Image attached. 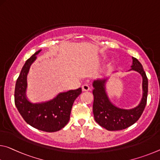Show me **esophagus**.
Returning <instances> with one entry per match:
<instances>
[{"instance_id":"obj_1","label":"esophagus","mask_w":160,"mask_h":160,"mask_svg":"<svg viewBox=\"0 0 160 160\" xmlns=\"http://www.w3.org/2000/svg\"><path fill=\"white\" fill-rule=\"evenodd\" d=\"M82 91H84V92H86V91H88V90H90L89 85H87V84L83 85L82 86Z\"/></svg>"}]
</instances>
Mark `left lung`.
<instances>
[{"mask_svg": "<svg viewBox=\"0 0 160 160\" xmlns=\"http://www.w3.org/2000/svg\"><path fill=\"white\" fill-rule=\"evenodd\" d=\"M132 64L130 70H134L142 78V97L137 107L123 109L117 107L111 102L106 92V82L108 78L94 80L93 86V114L95 120L110 131L121 130L132 125L139 120L147 104L148 92V80L142 65L137 58L132 57Z\"/></svg>", "mask_w": 160, "mask_h": 160, "instance_id": "left-lung-1", "label": "left lung"}]
</instances>
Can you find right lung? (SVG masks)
<instances>
[{"label":"right lung","mask_w":160,"mask_h":160,"mask_svg":"<svg viewBox=\"0 0 160 160\" xmlns=\"http://www.w3.org/2000/svg\"><path fill=\"white\" fill-rule=\"evenodd\" d=\"M40 51L41 50L35 52L26 60L22 68L15 88V104L28 125L39 130L52 132L61 130L69 122L73 102L82 92V89L80 88L60 92L56 97L46 102H30L26 95L27 75Z\"/></svg>","instance_id":"obj_1"}]
</instances>
